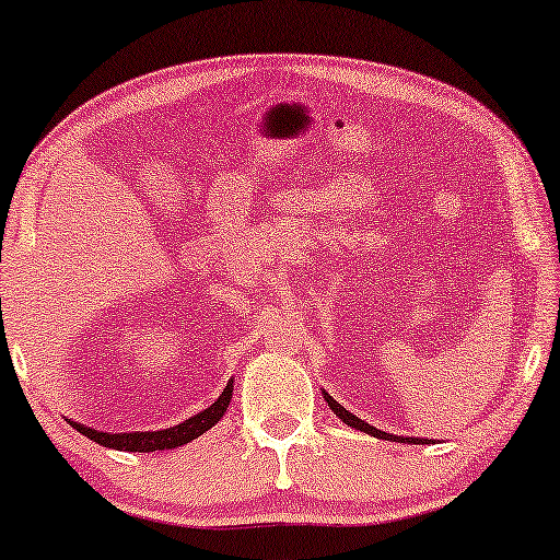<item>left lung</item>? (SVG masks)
I'll use <instances>...</instances> for the list:
<instances>
[{
    "label": "left lung",
    "mask_w": 560,
    "mask_h": 560,
    "mask_svg": "<svg viewBox=\"0 0 560 560\" xmlns=\"http://www.w3.org/2000/svg\"><path fill=\"white\" fill-rule=\"evenodd\" d=\"M323 398L328 400V406H330V410L335 412V416H338L342 423L346 425H352L355 430H363V433H368V435H373V438H385V441H395V443H416V445H420V443H428L425 438H400V435H393V433H385V430H377V428H373L370 423H365V420H360L358 416H352V412H348L346 408L340 406L338 400L332 398V395H328L323 390Z\"/></svg>",
    "instance_id": "left-lung-1"
}]
</instances>
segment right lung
<instances>
[{
  "label": "right lung",
  "mask_w": 560,
  "mask_h": 560,
  "mask_svg": "<svg viewBox=\"0 0 560 560\" xmlns=\"http://www.w3.org/2000/svg\"><path fill=\"white\" fill-rule=\"evenodd\" d=\"M232 388H235V385H232V381H230L220 398L214 400L210 408H205L202 412H197V416L187 418L179 425H172L167 430H148V433H137V430L135 433H102V430L74 423V420H70V425L77 428V433L88 435L90 441L105 445V448L130 451V453L172 451V448H179V445L195 441V438H200L205 430H210L222 416H225L230 398H232Z\"/></svg>",
  "instance_id": "right-lung-1"
}]
</instances>
